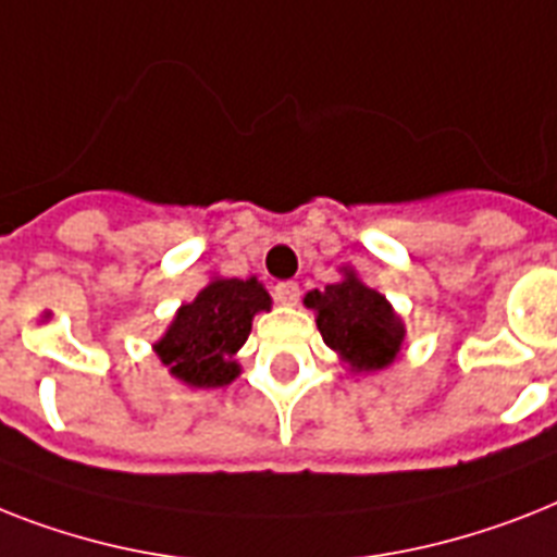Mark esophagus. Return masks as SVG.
Instances as JSON below:
<instances>
[{
  "instance_id": "34e87169",
  "label": "esophagus",
  "mask_w": 557,
  "mask_h": 557,
  "mask_svg": "<svg viewBox=\"0 0 557 557\" xmlns=\"http://www.w3.org/2000/svg\"><path fill=\"white\" fill-rule=\"evenodd\" d=\"M274 300L280 306H297V300H300V286L297 283H280V286H274Z\"/></svg>"
}]
</instances>
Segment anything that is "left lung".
Masks as SVG:
<instances>
[{"mask_svg":"<svg viewBox=\"0 0 557 557\" xmlns=\"http://www.w3.org/2000/svg\"><path fill=\"white\" fill-rule=\"evenodd\" d=\"M341 274L323 292L314 288L306 294V309L314 311L323 343L349 372L372 374L388 369L404 355V318L377 288L366 286L351 265H343Z\"/></svg>","mask_w":557,"mask_h":557,"instance_id":"left-lung-1","label":"left lung"}]
</instances>
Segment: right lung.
<instances>
[{
	"mask_svg": "<svg viewBox=\"0 0 557 557\" xmlns=\"http://www.w3.org/2000/svg\"><path fill=\"white\" fill-rule=\"evenodd\" d=\"M260 311H271V297L260 280L214 274L191 302L176 309L151 349L171 377L185 386H228L243 372L237 351L248 341L251 320Z\"/></svg>",
	"mask_w": 557,
	"mask_h": 557,
	"instance_id": "right-lung-1",
	"label": "right lung"
}]
</instances>
